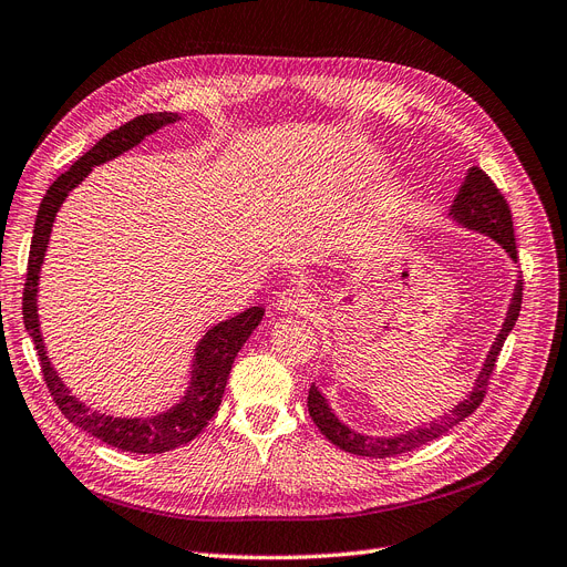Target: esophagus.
Wrapping results in <instances>:
<instances>
[{
  "mask_svg": "<svg viewBox=\"0 0 567 567\" xmlns=\"http://www.w3.org/2000/svg\"><path fill=\"white\" fill-rule=\"evenodd\" d=\"M308 306V297L299 289H282L276 297V308L282 312H303Z\"/></svg>",
  "mask_w": 567,
  "mask_h": 567,
  "instance_id": "34e87169",
  "label": "esophagus"
}]
</instances>
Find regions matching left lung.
Returning a JSON list of instances; mask_svg holds the SVG:
<instances>
[{
	"label": "left lung",
	"instance_id": "8db88e82",
	"mask_svg": "<svg viewBox=\"0 0 567 567\" xmlns=\"http://www.w3.org/2000/svg\"><path fill=\"white\" fill-rule=\"evenodd\" d=\"M450 217L465 229H473L488 238H494L501 248L512 257V261H516V240H514L509 206L505 202V196L501 194V189L494 185V181H491L480 166H473L471 171H467V176H465V181L456 194V199L450 208ZM522 291H524V282L516 280L503 329L496 336L494 344H491V350L484 359V365L475 380L473 391H467V396L463 401H458L447 414H442L440 420H433L431 424L405 431L401 435H389V437L363 435V433L352 431L350 426H344L333 414V410L329 408L327 399L322 396V391L312 384L308 391V412L312 416L315 426L322 431V435H327V440H331L336 447L350 452V454H357V456H371V458L399 456L403 452H412L416 447L429 445L431 440H435L440 435H445L450 429H454L458 422H463L465 416H471L484 401L488 378H491V373H494L498 354L505 344V338L514 329L516 317H519Z\"/></svg>",
	"mask_w": 567,
	"mask_h": 567
}]
</instances>
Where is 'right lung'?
<instances>
[{
    "label": "right lung",
    "instance_id": "add662e5",
    "mask_svg": "<svg viewBox=\"0 0 567 567\" xmlns=\"http://www.w3.org/2000/svg\"><path fill=\"white\" fill-rule=\"evenodd\" d=\"M181 120L178 113H145L138 115L125 125L109 132L100 143L92 145L90 151L71 164L69 171L48 187L45 196L41 199L37 223H34V236L30 248V261H28V280H24L22 291V319L24 329L30 331L41 371L48 391L55 401V405L62 410L66 420L87 431L90 435L100 437L111 447H117L122 452L134 454H162L168 450H176L185 442L199 435L206 424L213 420V414L223 401V393L227 386V378L231 373V363L245 340L259 327L264 308L255 306L245 312H238L236 317L219 322L217 327L208 329L206 336L196 344L192 371H189V386L181 403H176L171 410L155 414V416H111L100 410H90L85 403H81L76 396H71L69 389L64 386L62 378L53 368V363L45 357V344L39 329V312H37V291H39V274L41 264L45 257L48 238H51L55 215L69 192L81 185L85 176L92 171V166H100L109 159H115L117 155L132 151L145 136L171 125V122Z\"/></svg>",
    "mask_w": 567,
    "mask_h": 567
}]
</instances>
